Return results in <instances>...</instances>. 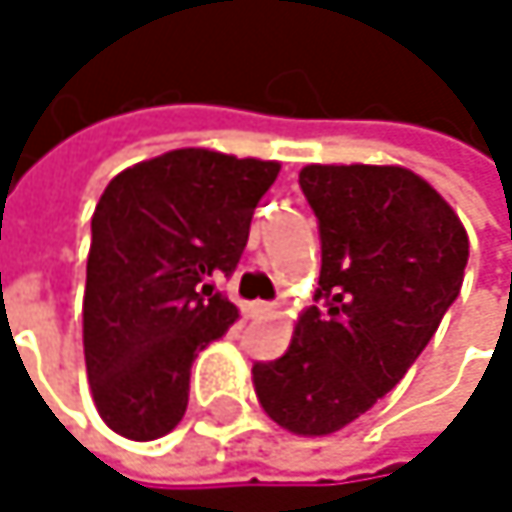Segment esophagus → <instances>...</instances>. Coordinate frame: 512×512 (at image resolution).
<instances>
[{"label":"esophagus","instance_id":"obj_1","mask_svg":"<svg viewBox=\"0 0 512 512\" xmlns=\"http://www.w3.org/2000/svg\"><path fill=\"white\" fill-rule=\"evenodd\" d=\"M252 317L255 320H272L275 314H278V305L275 302H252Z\"/></svg>","mask_w":512,"mask_h":512}]
</instances>
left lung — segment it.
<instances>
[{
	"instance_id": "8db88e82",
	"label": "left lung",
	"mask_w": 512,
	"mask_h": 512,
	"mask_svg": "<svg viewBox=\"0 0 512 512\" xmlns=\"http://www.w3.org/2000/svg\"><path fill=\"white\" fill-rule=\"evenodd\" d=\"M320 219L317 302L293 341L252 367L263 412L293 436H329L388 394L460 296L468 234L454 207L403 165H305Z\"/></svg>"
}]
</instances>
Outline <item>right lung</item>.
I'll return each mask as SVG.
<instances>
[{"mask_svg": "<svg viewBox=\"0 0 512 512\" xmlns=\"http://www.w3.org/2000/svg\"><path fill=\"white\" fill-rule=\"evenodd\" d=\"M281 162L177 148L115 174L91 216L82 344L94 406L133 442L171 433L189 367L240 308L210 278L234 272Z\"/></svg>", "mask_w": 512, "mask_h": 512, "instance_id": "obj_1", "label": "right lung"}]
</instances>
